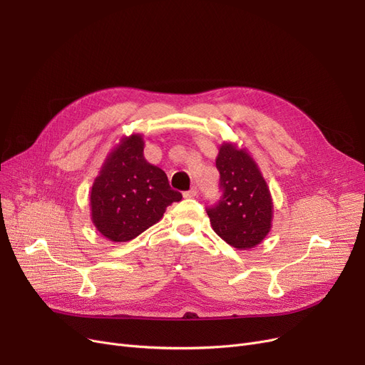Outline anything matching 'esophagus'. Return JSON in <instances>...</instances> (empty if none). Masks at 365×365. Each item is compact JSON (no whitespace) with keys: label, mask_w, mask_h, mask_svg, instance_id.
I'll use <instances>...</instances> for the list:
<instances>
[{"label":"esophagus","mask_w":365,"mask_h":365,"mask_svg":"<svg viewBox=\"0 0 365 365\" xmlns=\"http://www.w3.org/2000/svg\"><path fill=\"white\" fill-rule=\"evenodd\" d=\"M183 197L185 198H194V197H197V189L191 187V189H189V191L183 192Z\"/></svg>","instance_id":"esophagus-1"}]
</instances>
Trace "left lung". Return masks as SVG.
<instances>
[{"label":"left lung","mask_w":365,"mask_h":365,"mask_svg":"<svg viewBox=\"0 0 365 365\" xmlns=\"http://www.w3.org/2000/svg\"><path fill=\"white\" fill-rule=\"evenodd\" d=\"M216 168L220 200L205 209L215 232L235 249H252L272 230L273 200L262 174L246 149L219 148Z\"/></svg>","instance_id":"obj_1"}]
</instances>
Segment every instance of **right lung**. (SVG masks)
<instances>
[{"mask_svg":"<svg viewBox=\"0 0 365 365\" xmlns=\"http://www.w3.org/2000/svg\"><path fill=\"white\" fill-rule=\"evenodd\" d=\"M140 134L123 137L108 153L91 189L95 228L110 242H130L163 217L182 194L173 191L167 174L149 164Z\"/></svg>","mask_w":365,"mask_h":365,"instance_id":"1","label":"right lung"}]
</instances>
